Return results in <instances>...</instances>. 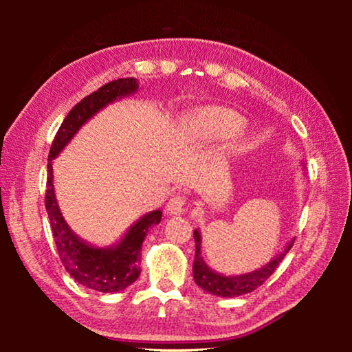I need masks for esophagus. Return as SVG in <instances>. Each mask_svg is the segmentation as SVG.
I'll use <instances>...</instances> for the list:
<instances>
[{
  "mask_svg": "<svg viewBox=\"0 0 352 352\" xmlns=\"http://www.w3.org/2000/svg\"><path fill=\"white\" fill-rule=\"evenodd\" d=\"M184 206H186V197L178 194L169 199L168 205H166V212H168L169 216H177V214H182L184 211Z\"/></svg>",
  "mask_w": 352,
  "mask_h": 352,
  "instance_id": "34e87169",
  "label": "esophagus"
}]
</instances>
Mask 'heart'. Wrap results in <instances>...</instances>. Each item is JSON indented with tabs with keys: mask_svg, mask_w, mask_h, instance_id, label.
Here are the masks:
<instances>
[{
	"mask_svg": "<svg viewBox=\"0 0 352 352\" xmlns=\"http://www.w3.org/2000/svg\"><path fill=\"white\" fill-rule=\"evenodd\" d=\"M192 121L205 140H214L236 132L243 126V118L239 113L223 107H208L194 113ZM231 148H237L236 141L230 142Z\"/></svg>",
	"mask_w": 352,
	"mask_h": 352,
	"instance_id": "heart-1",
	"label": "heart"
}]
</instances>
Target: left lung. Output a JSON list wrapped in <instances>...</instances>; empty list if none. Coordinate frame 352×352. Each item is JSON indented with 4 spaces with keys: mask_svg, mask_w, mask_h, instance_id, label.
<instances>
[{
    "mask_svg": "<svg viewBox=\"0 0 352 352\" xmlns=\"http://www.w3.org/2000/svg\"><path fill=\"white\" fill-rule=\"evenodd\" d=\"M194 241H195V258H194V265H192L194 281L197 283L199 287L208 292V294H212L216 296H223V298H233V296L250 294V292H253L254 289H258L259 285L264 284L267 279L270 278L272 273L278 269V265L281 264L284 256L289 253V250L294 247V242H295V239H292L283 250V253L276 254L269 264L261 267L259 270L243 273V275H236V276H223V275H219L216 272H212L210 267L205 264L204 258H201V252H200L201 237H200L199 230L194 231Z\"/></svg>",
    "mask_w": 352,
    "mask_h": 352,
    "instance_id": "8db88e82",
    "label": "left lung"
}]
</instances>
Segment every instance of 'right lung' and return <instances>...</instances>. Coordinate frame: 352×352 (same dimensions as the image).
I'll list each match as a JSON object with an SVG mask.
<instances>
[{
	"mask_svg": "<svg viewBox=\"0 0 352 352\" xmlns=\"http://www.w3.org/2000/svg\"><path fill=\"white\" fill-rule=\"evenodd\" d=\"M136 90H138L136 79L126 77V79L105 83L90 96L83 98L63 119L52 141L50 163H47L45 206L62 264L71 278H74V281L88 289L104 292V294L124 290L136 281L141 273V245L148 228L160 223L163 212L160 210L147 212L138 222L130 226L126 236L116 245L107 248L88 245L71 231L58 210L54 184H52V160L63 151V147L79 132L83 124L96 115L100 109L124 96L133 94Z\"/></svg>",
	"mask_w": 352,
	"mask_h": 352,
	"instance_id": "1",
	"label": "right lung"
}]
</instances>
